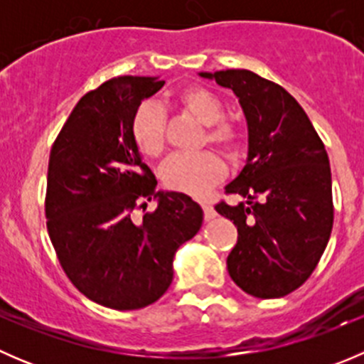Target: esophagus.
Returning a JSON list of instances; mask_svg holds the SVG:
<instances>
[{"instance_id": "esophagus-1", "label": "esophagus", "mask_w": 364, "mask_h": 364, "mask_svg": "<svg viewBox=\"0 0 364 364\" xmlns=\"http://www.w3.org/2000/svg\"><path fill=\"white\" fill-rule=\"evenodd\" d=\"M203 209H204V220H213L216 216V211L213 209V205L209 203H203Z\"/></svg>"}]
</instances>
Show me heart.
I'll return each instance as SVG.
<instances>
[{"label":"heart","instance_id":"1","mask_svg":"<svg viewBox=\"0 0 364 364\" xmlns=\"http://www.w3.org/2000/svg\"><path fill=\"white\" fill-rule=\"evenodd\" d=\"M178 104L208 127L204 142L218 148L223 155L236 156L243 148V132L230 121H223L225 107L216 93L203 86H190L179 91ZM130 135L139 153L156 159L165 149V116L153 102H142L130 121ZM161 181L168 190L204 196L225 176V165L211 151L197 155H174L160 171Z\"/></svg>","mask_w":364,"mask_h":364}]
</instances>
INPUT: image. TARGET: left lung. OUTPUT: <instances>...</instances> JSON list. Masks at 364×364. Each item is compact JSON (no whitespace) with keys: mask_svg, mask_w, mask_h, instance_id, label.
I'll return each mask as SVG.
<instances>
[{"mask_svg":"<svg viewBox=\"0 0 364 364\" xmlns=\"http://www.w3.org/2000/svg\"><path fill=\"white\" fill-rule=\"evenodd\" d=\"M240 98L248 124V159L225 186L243 203L216 211L237 227L227 269L247 294L271 299L304 284L326 250L335 218L324 142L296 98L250 70L203 72Z\"/></svg>","mask_w":364,"mask_h":364,"instance_id":"left-lung-1","label":"left lung"}]
</instances>
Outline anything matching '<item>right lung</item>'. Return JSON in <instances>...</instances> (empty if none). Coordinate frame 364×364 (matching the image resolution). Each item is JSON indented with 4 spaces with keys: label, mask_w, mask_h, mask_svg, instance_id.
<instances>
[{
    "label": "right lung",
    "mask_w": 364,
    "mask_h": 364,
    "mask_svg": "<svg viewBox=\"0 0 364 364\" xmlns=\"http://www.w3.org/2000/svg\"><path fill=\"white\" fill-rule=\"evenodd\" d=\"M156 77H114L79 100L49 156L46 218L58 260L73 285L98 304L139 310L172 282L174 253L203 225L185 193L156 192V179L130 135ZM159 198L141 224L133 211Z\"/></svg>",
    "instance_id": "obj_1"
}]
</instances>
